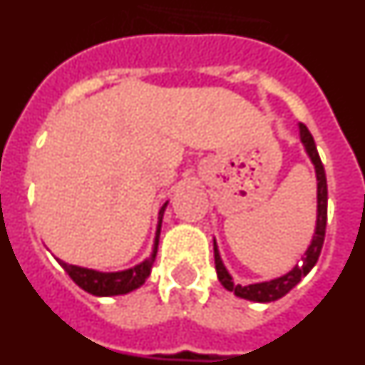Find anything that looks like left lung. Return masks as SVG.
I'll use <instances>...</instances> for the list:
<instances>
[{
	"mask_svg": "<svg viewBox=\"0 0 365 365\" xmlns=\"http://www.w3.org/2000/svg\"><path fill=\"white\" fill-rule=\"evenodd\" d=\"M299 135H302V143L303 146H305V150H307L312 164H314L316 177H318V221H316V232H314V237H312L311 247H309V250L305 252V256L302 257L303 265L302 267L296 265L289 274H285V276H282V278L270 279V282L254 283V285H247V287L234 285V283H232L230 274H228L227 269L222 267V261L217 252V245L214 243L215 270H217L219 282L222 283V287H225L227 291H232L235 296L250 299V302H261V303L276 302V299H279L282 296H285L287 292L291 291L292 287L298 285V283L302 282V278H305V276L309 274V270L316 265V261H318V257H320L322 247H324L325 228H327V179H325L324 164H322L320 160V155H318V151H316L314 138H312L311 131L307 130V125L299 124Z\"/></svg>",
	"mask_w": 365,
	"mask_h": 365,
	"instance_id": "obj_1",
	"label": "left lung"
}]
</instances>
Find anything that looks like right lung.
Listing matches in <instances>:
<instances>
[{
	"label": "right lung",
	"instance_id": "obj_1",
	"mask_svg": "<svg viewBox=\"0 0 365 365\" xmlns=\"http://www.w3.org/2000/svg\"><path fill=\"white\" fill-rule=\"evenodd\" d=\"M166 208V202L159 212V227H157V237H155V247L151 257L143 261L140 265L133 267V269L122 270V272H98V270L82 269L76 265H67L63 261H60V265L63 267L69 278L73 279L80 289L93 296H117L131 292L135 289L143 285L148 279L151 272V267L155 263V256H157V245H159V234H160V222H163V214Z\"/></svg>",
	"mask_w": 365,
	"mask_h": 365
}]
</instances>
